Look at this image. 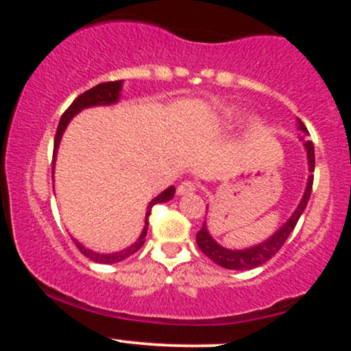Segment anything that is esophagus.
<instances>
[{
  "instance_id": "34e87169",
  "label": "esophagus",
  "mask_w": 351,
  "mask_h": 351,
  "mask_svg": "<svg viewBox=\"0 0 351 351\" xmlns=\"http://www.w3.org/2000/svg\"><path fill=\"white\" fill-rule=\"evenodd\" d=\"M196 191V184L193 183V181H183V183L178 184V188H176V193H178L180 196H184V195H191V193Z\"/></svg>"
}]
</instances>
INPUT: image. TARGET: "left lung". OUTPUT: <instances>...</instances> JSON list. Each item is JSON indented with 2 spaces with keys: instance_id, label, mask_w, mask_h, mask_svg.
I'll list each match as a JSON object with an SVG mask.
<instances>
[{
  "instance_id": "obj_1",
  "label": "left lung",
  "mask_w": 351,
  "mask_h": 351,
  "mask_svg": "<svg viewBox=\"0 0 351 351\" xmlns=\"http://www.w3.org/2000/svg\"><path fill=\"white\" fill-rule=\"evenodd\" d=\"M299 130L304 140V136L308 135L307 127L299 120ZM304 147L307 150V160H308V181L307 188H305L304 196H302V201L297 206L293 215L285 221V224L277 229V232L269 237L264 243L252 245V247L247 249H226L221 244H217L215 239H213L211 234L208 232L206 224H203V228L199 229L198 234H196V243H198V247L203 251L213 263L221 265L224 269H231V271H249V269H256L264 263H267L272 256H276L277 252L280 251V247L284 245L287 237L291 236V232L295 228L297 221L302 216V213L307 208V203L310 199V193H312V184H313V170H315V150H313V143L310 140H304Z\"/></svg>"
}]
</instances>
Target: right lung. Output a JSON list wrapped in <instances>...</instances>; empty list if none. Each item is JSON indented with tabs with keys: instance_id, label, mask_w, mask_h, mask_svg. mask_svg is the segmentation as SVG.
<instances>
[{
	"instance_id": "obj_1",
	"label": "right lung",
	"mask_w": 351,
	"mask_h": 351,
	"mask_svg": "<svg viewBox=\"0 0 351 351\" xmlns=\"http://www.w3.org/2000/svg\"><path fill=\"white\" fill-rule=\"evenodd\" d=\"M120 90H122V80H114V82L99 84V86L88 88V90L84 92V94H80L79 97L71 104L69 108H67V110L64 112L62 117H60V120H59V127H58V132H56V138H54V153H52V173H54L56 153H58L59 142H60V138H62L64 130H66L67 123L71 122L72 117H74L75 114H79V112L82 110V108L95 107V106H110V104L119 102ZM52 178H54V176H52ZM173 196H175V186H170V188L165 189L163 193H160V195L156 196V198H153L150 201V204H148V208H147V216H145V228H143L142 234H140V237H138V239H136L135 244H132L130 247L123 249V251L112 252V254H99V252L90 251V249H86L82 244L77 243V241H75V239H74V243H75V245H77L79 251L82 252L86 257H88V259H90V261H94V263H99V264H115V263H120V261L127 259V257H130L132 254H135L143 245L145 236H147V229H148V216H150L152 208L155 206V204H158V203H165V201H170Z\"/></svg>"
}]
</instances>
